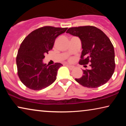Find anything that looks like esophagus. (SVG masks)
<instances>
[{"label":"esophagus","mask_w":126,"mask_h":126,"mask_svg":"<svg viewBox=\"0 0 126 126\" xmlns=\"http://www.w3.org/2000/svg\"><path fill=\"white\" fill-rule=\"evenodd\" d=\"M66 66L68 67V68L70 70H73L74 68H75V67L73 66H72V65H66Z\"/></svg>","instance_id":"34e87169"}]
</instances>
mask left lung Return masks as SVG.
Returning <instances> with one entry per match:
<instances>
[{"instance_id":"1","label":"left lung","mask_w":126,"mask_h":126,"mask_svg":"<svg viewBox=\"0 0 126 126\" xmlns=\"http://www.w3.org/2000/svg\"><path fill=\"white\" fill-rule=\"evenodd\" d=\"M67 33L80 38L82 51L80 65L90 63L91 69L83 70V75L76 79L84 87L95 88L104 85L115 70V51L113 45L101 30L92 26L70 27Z\"/></svg>"}]
</instances>
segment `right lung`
<instances>
[{"mask_svg": "<svg viewBox=\"0 0 126 126\" xmlns=\"http://www.w3.org/2000/svg\"><path fill=\"white\" fill-rule=\"evenodd\" d=\"M66 28L44 26L29 34L20 45L16 62L18 75L26 87L39 91L51 85L56 80L61 63L46 65L43 63L45 55L52 49L55 39L64 33Z\"/></svg>", "mask_w": 126, "mask_h": 126, "instance_id": "1", "label": "right lung"}]
</instances>
